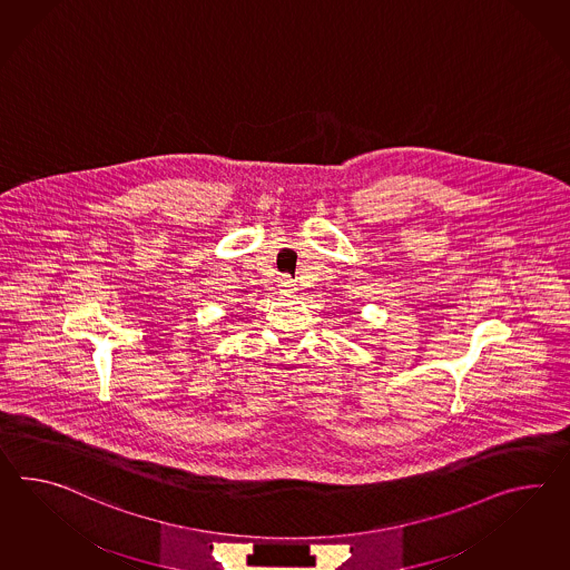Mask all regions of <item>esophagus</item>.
<instances>
[{"label":"esophagus","instance_id":"1","mask_svg":"<svg viewBox=\"0 0 570 570\" xmlns=\"http://www.w3.org/2000/svg\"><path fill=\"white\" fill-rule=\"evenodd\" d=\"M279 292H284V294H292V292L296 291L294 288V284H292L291 279L282 278L279 279Z\"/></svg>","mask_w":570,"mask_h":570}]
</instances>
